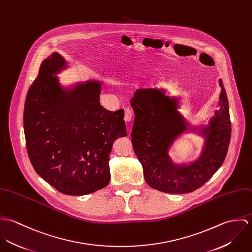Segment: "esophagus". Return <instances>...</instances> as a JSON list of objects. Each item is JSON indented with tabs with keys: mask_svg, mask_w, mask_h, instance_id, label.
Listing matches in <instances>:
<instances>
[{
	"mask_svg": "<svg viewBox=\"0 0 252 252\" xmlns=\"http://www.w3.org/2000/svg\"><path fill=\"white\" fill-rule=\"evenodd\" d=\"M132 115H133V112L130 108H125V116H124V120L126 122H130L132 120Z\"/></svg>",
	"mask_w": 252,
	"mask_h": 252,
	"instance_id": "esophagus-1",
	"label": "esophagus"
}]
</instances>
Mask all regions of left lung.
Wrapping results in <instances>:
<instances>
[{"mask_svg":"<svg viewBox=\"0 0 252 252\" xmlns=\"http://www.w3.org/2000/svg\"><path fill=\"white\" fill-rule=\"evenodd\" d=\"M220 94L208 124L193 125L180 112V99L170 97L165 88H145L135 93L132 144L144 169L146 183L171 194L195 191L210 180L223 164L231 139L229 104L221 79ZM193 132L204 139L200 154L192 161L178 163L169 151L182 134Z\"/></svg>","mask_w":252,"mask_h":252,"instance_id":"left-lung-1","label":"left lung"}]
</instances>
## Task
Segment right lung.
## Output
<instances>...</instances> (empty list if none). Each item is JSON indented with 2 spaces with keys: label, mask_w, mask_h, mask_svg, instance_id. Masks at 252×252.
I'll list each match as a JSON object with an SVG mask.
<instances>
[{
  "label": "right lung",
  "mask_w": 252,
  "mask_h": 252,
  "mask_svg": "<svg viewBox=\"0 0 252 252\" xmlns=\"http://www.w3.org/2000/svg\"><path fill=\"white\" fill-rule=\"evenodd\" d=\"M69 67L58 52L42 61L27 93L24 134L36 174L63 194L82 196L108 185L112 144L127 130L123 109L101 106V80L61 83L57 74Z\"/></svg>",
  "instance_id": "add662e5"
}]
</instances>
